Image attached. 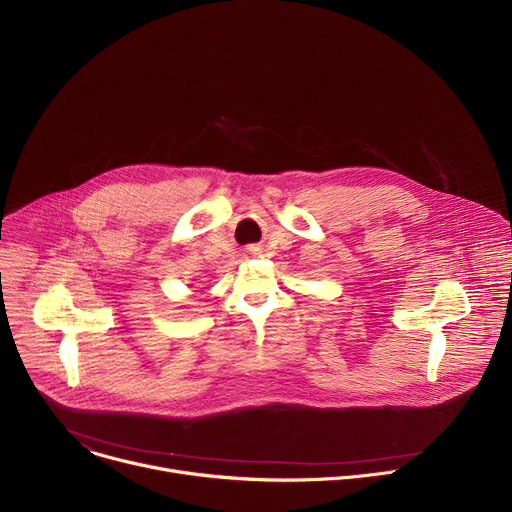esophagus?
Segmentation results:
<instances>
[{
  "mask_svg": "<svg viewBox=\"0 0 512 512\" xmlns=\"http://www.w3.org/2000/svg\"><path fill=\"white\" fill-rule=\"evenodd\" d=\"M251 251H253V249H251Z\"/></svg>",
  "mask_w": 512,
  "mask_h": 512,
  "instance_id": "esophagus-1",
  "label": "esophagus"
}]
</instances>
